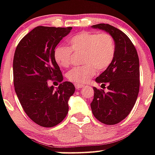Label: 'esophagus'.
<instances>
[{
    "mask_svg": "<svg viewBox=\"0 0 155 155\" xmlns=\"http://www.w3.org/2000/svg\"><path fill=\"white\" fill-rule=\"evenodd\" d=\"M84 87V85L82 84H75V88H76L77 90H79L80 88H81V87Z\"/></svg>",
    "mask_w": 155,
    "mask_h": 155,
    "instance_id": "1",
    "label": "esophagus"
}]
</instances>
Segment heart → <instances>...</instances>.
<instances>
[{
	"label": "heart",
	"instance_id": "b5f03b06",
	"mask_svg": "<svg viewBox=\"0 0 155 155\" xmlns=\"http://www.w3.org/2000/svg\"><path fill=\"white\" fill-rule=\"evenodd\" d=\"M68 43L70 47L63 45L56 47L54 58L60 67L68 68L72 63V51L84 53L82 63L84 65L74 68L67 74L68 80L76 84L87 83L97 70H106L115 57V42L108 33H79L71 38Z\"/></svg>",
	"mask_w": 155,
	"mask_h": 155
}]
</instances>
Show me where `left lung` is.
<instances>
[{
	"instance_id": "left-lung-1",
	"label": "left lung",
	"mask_w": 155,
	"mask_h": 155,
	"mask_svg": "<svg viewBox=\"0 0 155 155\" xmlns=\"http://www.w3.org/2000/svg\"><path fill=\"white\" fill-rule=\"evenodd\" d=\"M92 28L104 30L113 38L116 44L113 63L96 79L105 86L108 92L94 89L91 103L92 113L105 125H116L127 117L134 106L139 92V58L136 48L125 33L108 24H97Z\"/></svg>"
}]
</instances>
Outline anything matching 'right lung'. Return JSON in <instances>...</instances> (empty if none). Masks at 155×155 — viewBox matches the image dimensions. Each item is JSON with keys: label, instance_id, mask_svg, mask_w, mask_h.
Listing matches in <instances>:
<instances>
[{"label": "right lung", "instance_id": "right-lung-1", "mask_svg": "<svg viewBox=\"0 0 155 155\" xmlns=\"http://www.w3.org/2000/svg\"><path fill=\"white\" fill-rule=\"evenodd\" d=\"M72 27L38 26L18 43L13 57V84L26 115L42 127H53L68 113V100L75 92L72 83L63 81L54 49ZM49 79L61 84L54 89Z\"/></svg>", "mask_w": 155, "mask_h": 155}]
</instances>
